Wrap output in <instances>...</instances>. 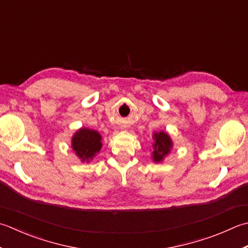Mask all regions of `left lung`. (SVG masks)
I'll return each mask as SVG.
<instances>
[{
	"label": "left lung",
	"mask_w": 248,
	"mask_h": 248,
	"mask_svg": "<svg viewBox=\"0 0 248 248\" xmlns=\"http://www.w3.org/2000/svg\"><path fill=\"white\" fill-rule=\"evenodd\" d=\"M153 139V160L155 162H161L164 157L171 152L173 147L172 140L170 138V135L167 132H164V131L155 132Z\"/></svg>",
	"instance_id": "8db88e82"
}]
</instances>
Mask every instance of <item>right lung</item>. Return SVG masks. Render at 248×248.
Returning a JSON list of instances; mask_svg holds the SVG:
<instances>
[{"mask_svg": "<svg viewBox=\"0 0 248 248\" xmlns=\"http://www.w3.org/2000/svg\"><path fill=\"white\" fill-rule=\"evenodd\" d=\"M101 134L95 130L81 128L72 138V148L82 162H89L102 147Z\"/></svg>", "mask_w": 248, "mask_h": 248, "instance_id": "obj_1", "label": "right lung"}]
</instances>
